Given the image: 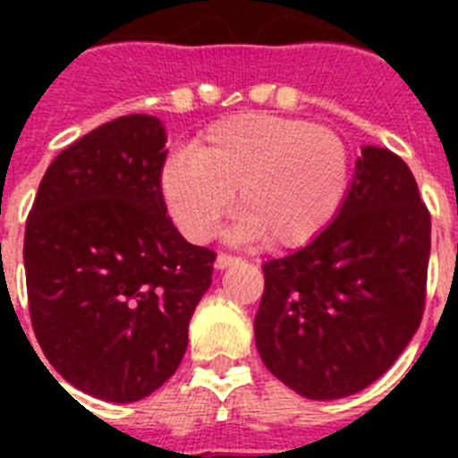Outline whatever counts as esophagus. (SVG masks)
<instances>
[{"label": "esophagus", "mask_w": 458, "mask_h": 458, "mask_svg": "<svg viewBox=\"0 0 458 458\" xmlns=\"http://www.w3.org/2000/svg\"><path fill=\"white\" fill-rule=\"evenodd\" d=\"M236 261H238L236 257H229V254H217L216 268H217V270H225V268H229V266L236 264Z\"/></svg>", "instance_id": "34e87169"}]
</instances>
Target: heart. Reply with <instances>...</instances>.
I'll list each match as a JSON object with an SVG mask.
<instances>
[{"label": "heart", "instance_id": "1", "mask_svg": "<svg viewBox=\"0 0 458 458\" xmlns=\"http://www.w3.org/2000/svg\"><path fill=\"white\" fill-rule=\"evenodd\" d=\"M349 174L337 132L286 116L236 114L210 125L192 153L169 160L163 194L190 241H206L233 201L241 210L233 238L301 248L335 220Z\"/></svg>", "mask_w": 458, "mask_h": 458}]
</instances>
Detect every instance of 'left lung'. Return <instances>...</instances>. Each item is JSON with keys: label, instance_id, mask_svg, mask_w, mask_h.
Listing matches in <instances>:
<instances>
[{"label": "left lung", "instance_id": "8db88e82", "mask_svg": "<svg viewBox=\"0 0 458 458\" xmlns=\"http://www.w3.org/2000/svg\"><path fill=\"white\" fill-rule=\"evenodd\" d=\"M428 252L431 216L408 165L362 147L335 220L264 264L254 339L270 374L317 402L371 386L420 327Z\"/></svg>", "mask_w": 458, "mask_h": 458}]
</instances>
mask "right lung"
<instances>
[{
  "mask_svg": "<svg viewBox=\"0 0 458 458\" xmlns=\"http://www.w3.org/2000/svg\"><path fill=\"white\" fill-rule=\"evenodd\" d=\"M165 144L157 116L98 125L52 160L27 217L36 339L56 374L103 402H140L172 378L210 286L216 252L167 217Z\"/></svg>",
  "mask_w": 458,
  "mask_h": 458,
  "instance_id": "right-lung-1",
  "label": "right lung"
}]
</instances>
